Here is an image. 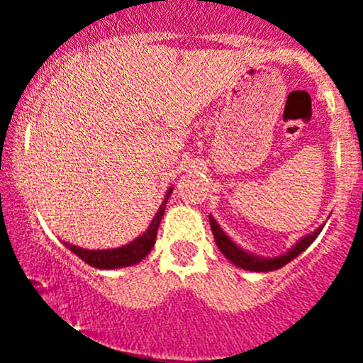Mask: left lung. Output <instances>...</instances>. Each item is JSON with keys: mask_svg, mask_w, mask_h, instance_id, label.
I'll list each match as a JSON object with an SVG mask.
<instances>
[{"mask_svg": "<svg viewBox=\"0 0 363 363\" xmlns=\"http://www.w3.org/2000/svg\"><path fill=\"white\" fill-rule=\"evenodd\" d=\"M208 221H211V230H212V233H214V239H216V244H218L219 251H221L223 255H225L226 258L233 263V265L240 267V269H244V270H250V272H272V270H277V269H281V267H284L286 263H290L291 259L296 258L300 252L306 251L307 247H309L311 244L316 240V237L320 235V232L323 230V226H325V225L318 226L313 233H307V235H303L294 247H290V250H288L286 252H283V255L267 258V256H259V255H255V252H251V251L242 250L239 244L233 242V240L230 239L225 232H223V228L218 225V221H216L212 216H208Z\"/></svg>", "mask_w": 363, "mask_h": 363, "instance_id": "1", "label": "left lung"}]
</instances>
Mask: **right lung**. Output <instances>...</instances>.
I'll return each instance as SVG.
<instances>
[{
	"instance_id": "1",
	"label": "right lung",
	"mask_w": 363,
	"mask_h": 363,
	"mask_svg": "<svg viewBox=\"0 0 363 363\" xmlns=\"http://www.w3.org/2000/svg\"><path fill=\"white\" fill-rule=\"evenodd\" d=\"M174 188H170L164 195L163 202H161L158 212L155 214L152 221L149 223L147 230H145L142 235H138L137 239H133L131 242L124 244L121 247H113V250H84V247L73 246L69 242H63L73 255L79 256L82 262H86L87 265L94 267V269L101 270H112V269H121V267H131L140 263L145 256L149 255L156 242V233H158V226L161 223V218L164 214V208H167V200L170 199Z\"/></svg>"
}]
</instances>
